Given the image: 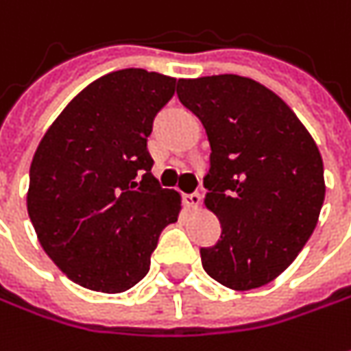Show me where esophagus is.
<instances>
[{
  "mask_svg": "<svg viewBox=\"0 0 351 351\" xmlns=\"http://www.w3.org/2000/svg\"><path fill=\"white\" fill-rule=\"evenodd\" d=\"M182 202L186 208H192V210H198L199 204H202V194L199 192H192V194H182Z\"/></svg>",
  "mask_w": 351,
  "mask_h": 351,
  "instance_id": "1",
  "label": "esophagus"
}]
</instances>
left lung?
I'll list each match as a JSON object with an SVG mask.
<instances>
[{"label": "left lung", "mask_w": 351, "mask_h": 351, "mask_svg": "<svg viewBox=\"0 0 351 351\" xmlns=\"http://www.w3.org/2000/svg\"><path fill=\"white\" fill-rule=\"evenodd\" d=\"M176 95L212 147L204 186L221 239L199 248L202 266L237 291L270 284L319 221L326 190L319 147L295 112L254 79H178Z\"/></svg>", "instance_id": "left-lung-1"}]
</instances>
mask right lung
<instances>
[{
  "label": "right lung",
  "mask_w": 351,
  "mask_h": 351,
  "mask_svg": "<svg viewBox=\"0 0 351 351\" xmlns=\"http://www.w3.org/2000/svg\"><path fill=\"white\" fill-rule=\"evenodd\" d=\"M175 77L138 67L106 73L62 110L31 163L27 208L46 254L75 284L122 293L149 272L180 212L152 175L147 138Z\"/></svg>",
  "instance_id": "1"
}]
</instances>
